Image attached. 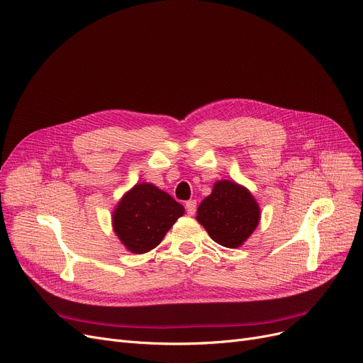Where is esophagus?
<instances>
[{"instance_id":"1","label":"esophagus","mask_w":363,"mask_h":363,"mask_svg":"<svg viewBox=\"0 0 363 363\" xmlns=\"http://www.w3.org/2000/svg\"><path fill=\"white\" fill-rule=\"evenodd\" d=\"M184 207H186V213H187V214H189V216H194V214L196 213V201H195V199L187 201Z\"/></svg>"}]
</instances>
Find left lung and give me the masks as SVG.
<instances>
[{
	"label": "left lung",
	"mask_w": 363,
	"mask_h": 363,
	"mask_svg": "<svg viewBox=\"0 0 363 363\" xmlns=\"http://www.w3.org/2000/svg\"><path fill=\"white\" fill-rule=\"evenodd\" d=\"M196 220L213 241L235 249L253 234L260 220V210L244 186L220 180L214 183L211 195L199 204Z\"/></svg>",
	"instance_id": "1"
}]
</instances>
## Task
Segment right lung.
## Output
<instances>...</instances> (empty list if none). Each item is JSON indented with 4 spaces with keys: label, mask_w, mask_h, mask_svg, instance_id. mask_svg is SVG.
<instances>
[{
    "label": "right lung",
    "mask_w": 363,
    "mask_h": 363,
    "mask_svg": "<svg viewBox=\"0 0 363 363\" xmlns=\"http://www.w3.org/2000/svg\"><path fill=\"white\" fill-rule=\"evenodd\" d=\"M184 207L150 183H138L119 201L113 213V229L125 247L147 253L162 241Z\"/></svg>",
    "instance_id": "1"
}]
</instances>
